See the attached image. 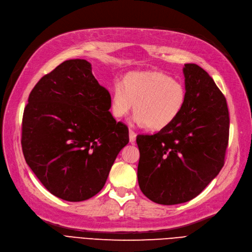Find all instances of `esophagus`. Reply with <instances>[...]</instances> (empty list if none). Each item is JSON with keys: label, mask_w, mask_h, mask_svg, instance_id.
<instances>
[{"label": "esophagus", "mask_w": 252, "mask_h": 252, "mask_svg": "<svg viewBox=\"0 0 252 252\" xmlns=\"http://www.w3.org/2000/svg\"><path fill=\"white\" fill-rule=\"evenodd\" d=\"M128 139L131 144H134L136 141V133L133 131V129H129L128 131Z\"/></svg>", "instance_id": "1"}]
</instances>
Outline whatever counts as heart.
I'll return each instance as SVG.
<instances>
[{"label": "heart", "instance_id": "heart-1", "mask_svg": "<svg viewBox=\"0 0 252 252\" xmlns=\"http://www.w3.org/2000/svg\"><path fill=\"white\" fill-rule=\"evenodd\" d=\"M186 101L185 87L157 70L129 72L124 85L116 82L112 89L111 113L121 119L132 111L136 121L150 131H161L180 116Z\"/></svg>", "mask_w": 252, "mask_h": 252}]
</instances>
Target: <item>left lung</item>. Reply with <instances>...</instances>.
Returning <instances> with one entry per match:
<instances>
[{"mask_svg":"<svg viewBox=\"0 0 252 252\" xmlns=\"http://www.w3.org/2000/svg\"><path fill=\"white\" fill-rule=\"evenodd\" d=\"M186 101L175 123L154 135H138V183L162 205L188 202L220 173L228 145L229 114L224 95L196 63L183 68Z\"/></svg>","mask_w":252,"mask_h":252,"instance_id":"obj_1","label":"left lung"}]
</instances>
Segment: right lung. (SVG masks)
Here are the masks:
<instances>
[{"instance_id": "1", "label": "right lung", "mask_w": 252, "mask_h": 252, "mask_svg": "<svg viewBox=\"0 0 252 252\" xmlns=\"http://www.w3.org/2000/svg\"><path fill=\"white\" fill-rule=\"evenodd\" d=\"M111 95L86 60L62 63L38 80L24 110L27 164L55 197L80 202L98 193L128 143V128L110 113Z\"/></svg>"}]
</instances>
